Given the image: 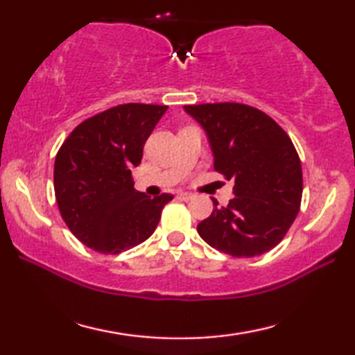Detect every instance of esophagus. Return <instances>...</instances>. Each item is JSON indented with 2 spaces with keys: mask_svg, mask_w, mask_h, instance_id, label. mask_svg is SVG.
<instances>
[{
  "mask_svg": "<svg viewBox=\"0 0 355 355\" xmlns=\"http://www.w3.org/2000/svg\"><path fill=\"white\" fill-rule=\"evenodd\" d=\"M178 199H182V200H189V199H192V194H191V192H180V194H178Z\"/></svg>",
  "mask_w": 355,
  "mask_h": 355,
  "instance_id": "esophagus-1",
  "label": "esophagus"
}]
</instances>
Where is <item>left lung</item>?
Wrapping results in <instances>:
<instances>
[{"instance_id": "obj_1", "label": "left lung", "mask_w": 355, "mask_h": 355, "mask_svg": "<svg viewBox=\"0 0 355 355\" xmlns=\"http://www.w3.org/2000/svg\"><path fill=\"white\" fill-rule=\"evenodd\" d=\"M202 125L214 155V171L233 180L227 207L197 225L216 250L250 258L274 249L296 219L302 200V167L290 136L268 114L243 103L184 106Z\"/></svg>"}]
</instances>
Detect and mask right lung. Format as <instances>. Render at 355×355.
Segmentation results:
<instances>
[{"label":"right lung","instance_id":"right-lung-1","mask_svg":"<svg viewBox=\"0 0 355 355\" xmlns=\"http://www.w3.org/2000/svg\"><path fill=\"white\" fill-rule=\"evenodd\" d=\"M167 106L125 103L95 114L67 136L55 161L62 219L95 252L116 255L152 236L173 196L135 189L131 169Z\"/></svg>","mask_w":355,"mask_h":355}]
</instances>
